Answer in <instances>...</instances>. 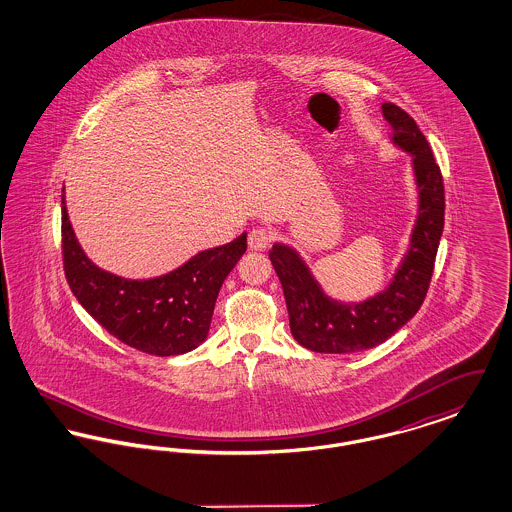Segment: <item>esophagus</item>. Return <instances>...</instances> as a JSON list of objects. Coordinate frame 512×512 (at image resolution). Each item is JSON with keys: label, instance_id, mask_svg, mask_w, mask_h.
<instances>
[{"label": "esophagus", "instance_id": "obj_1", "mask_svg": "<svg viewBox=\"0 0 512 512\" xmlns=\"http://www.w3.org/2000/svg\"><path fill=\"white\" fill-rule=\"evenodd\" d=\"M272 242V236H270V232H268L267 228H253L251 232H249V238H247V244H249V249H253V251H263V249H267L268 245Z\"/></svg>", "mask_w": 512, "mask_h": 512}]
</instances>
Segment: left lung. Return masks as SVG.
<instances>
[{"mask_svg":"<svg viewBox=\"0 0 512 512\" xmlns=\"http://www.w3.org/2000/svg\"><path fill=\"white\" fill-rule=\"evenodd\" d=\"M382 113L393 128L391 142L413 155L420 203L409 251L390 286L361 303H341L322 292L292 247L274 244L268 251L286 297L292 336L317 353H357L384 343L418 313L434 274L445 220L441 171L428 140L407 111L384 103Z\"/></svg>","mask_w":512,"mask_h":512,"instance_id":"1","label":"left lung"}]
</instances>
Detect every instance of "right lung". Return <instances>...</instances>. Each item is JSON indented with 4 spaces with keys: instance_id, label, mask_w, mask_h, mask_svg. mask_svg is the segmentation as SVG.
Masks as SVG:
<instances>
[{
    "instance_id": "right-lung-1",
    "label": "right lung",
    "mask_w": 512,
    "mask_h": 512,
    "mask_svg": "<svg viewBox=\"0 0 512 512\" xmlns=\"http://www.w3.org/2000/svg\"><path fill=\"white\" fill-rule=\"evenodd\" d=\"M61 245L74 297L99 326L138 351L171 357L192 351L207 338L220 286L242 259L247 234L201 251L159 278L126 280L101 270L84 255L61 195Z\"/></svg>"
}]
</instances>
